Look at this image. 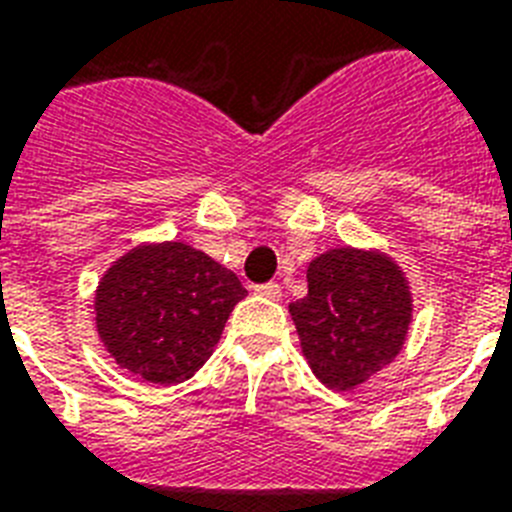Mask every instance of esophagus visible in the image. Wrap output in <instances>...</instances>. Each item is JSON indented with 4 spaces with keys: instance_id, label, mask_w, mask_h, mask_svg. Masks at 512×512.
<instances>
[{
    "instance_id": "esophagus-1",
    "label": "esophagus",
    "mask_w": 512,
    "mask_h": 512,
    "mask_svg": "<svg viewBox=\"0 0 512 512\" xmlns=\"http://www.w3.org/2000/svg\"><path fill=\"white\" fill-rule=\"evenodd\" d=\"M255 292L260 297H265V300H281V287L276 284V281H268V284H257Z\"/></svg>"
}]
</instances>
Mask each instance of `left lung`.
<instances>
[{
	"label": "left lung",
	"instance_id": "obj_1",
	"mask_svg": "<svg viewBox=\"0 0 512 512\" xmlns=\"http://www.w3.org/2000/svg\"><path fill=\"white\" fill-rule=\"evenodd\" d=\"M308 295L289 303L300 348L327 388L356 390L404 350L414 297L382 249L335 247L308 263Z\"/></svg>",
	"mask_w": 512,
	"mask_h": 512
}]
</instances>
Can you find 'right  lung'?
I'll list each match as a JSON object with an SVG mask.
<instances>
[{
    "label": "right lung",
    "instance_id": "1",
    "mask_svg": "<svg viewBox=\"0 0 512 512\" xmlns=\"http://www.w3.org/2000/svg\"><path fill=\"white\" fill-rule=\"evenodd\" d=\"M247 297L239 276L185 241H143L95 289V329L116 364L154 385L199 372Z\"/></svg>",
    "mask_w": 512,
    "mask_h": 512
}]
</instances>
